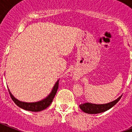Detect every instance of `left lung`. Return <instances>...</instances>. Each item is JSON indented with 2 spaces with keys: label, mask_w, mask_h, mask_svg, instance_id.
<instances>
[{
  "label": "left lung",
  "mask_w": 132,
  "mask_h": 132,
  "mask_svg": "<svg viewBox=\"0 0 132 132\" xmlns=\"http://www.w3.org/2000/svg\"><path fill=\"white\" fill-rule=\"evenodd\" d=\"M122 95L119 96L115 101H112L110 102H108L106 104H93L90 102H86V103L81 104L79 105V107L82 111L87 114H98V113L104 112L110 109L112 107L114 106L121 98Z\"/></svg>",
  "instance_id": "obj_1"
}]
</instances>
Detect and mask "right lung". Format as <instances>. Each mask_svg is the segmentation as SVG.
Returning a JSON list of instances; mask_svg holds the SVG:
<instances>
[{
    "instance_id": "right-lung-1",
    "label": "right lung",
    "mask_w": 132,
    "mask_h": 132,
    "mask_svg": "<svg viewBox=\"0 0 132 132\" xmlns=\"http://www.w3.org/2000/svg\"><path fill=\"white\" fill-rule=\"evenodd\" d=\"M58 87H59V80H57V82L54 85V86H53V88L52 90V91L49 94L48 96H46L45 98L41 100V101L34 102H26L19 101V100L16 98L12 94V93H10L9 88H8V89H9V94H10V97L12 99V101L20 108L26 110H28V111L40 112L42 110H45V108H47L51 104L52 101L53 100V98H54L55 95L56 94V93L57 91Z\"/></svg>"
}]
</instances>
